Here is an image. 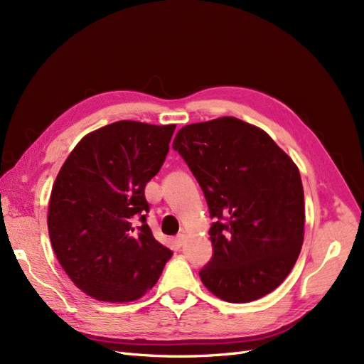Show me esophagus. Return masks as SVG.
I'll use <instances>...</instances> for the list:
<instances>
[{
	"mask_svg": "<svg viewBox=\"0 0 364 364\" xmlns=\"http://www.w3.org/2000/svg\"><path fill=\"white\" fill-rule=\"evenodd\" d=\"M184 241H186V235L184 234H178L177 237H175V245H177L178 247H181L184 245Z\"/></svg>",
	"mask_w": 364,
	"mask_h": 364,
	"instance_id": "esophagus-1",
	"label": "esophagus"
}]
</instances>
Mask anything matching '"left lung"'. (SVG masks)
<instances>
[{
    "label": "left lung",
    "instance_id": "8db88e82",
    "mask_svg": "<svg viewBox=\"0 0 364 364\" xmlns=\"http://www.w3.org/2000/svg\"><path fill=\"white\" fill-rule=\"evenodd\" d=\"M172 148L204 192L213 257L199 277L219 299L249 303L274 291L304 234L299 168L268 134L234 117L183 127Z\"/></svg>",
    "mask_w": 364,
    "mask_h": 364
}]
</instances>
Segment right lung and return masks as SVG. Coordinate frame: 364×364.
Returning <instances> with one entry per match:
<instances>
[{
  "instance_id": "right-lung-1",
  "label": "right lung",
  "mask_w": 364,
  "mask_h": 364,
  "mask_svg": "<svg viewBox=\"0 0 364 364\" xmlns=\"http://www.w3.org/2000/svg\"><path fill=\"white\" fill-rule=\"evenodd\" d=\"M173 130L117 121L87 134L57 175L48 211L52 249L92 299H141L172 257L146 225L144 191L164 165Z\"/></svg>"
}]
</instances>
